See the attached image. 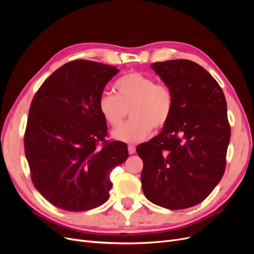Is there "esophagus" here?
<instances>
[{"label":"esophagus","mask_w":254,"mask_h":254,"mask_svg":"<svg viewBox=\"0 0 254 254\" xmlns=\"http://www.w3.org/2000/svg\"><path fill=\"white\" fill-rule=\"evenodd\" d=\"M128 152L130 153V155H133V153L135 152V146L134 145H128Z\"/></svg>","instance_id":"34e87169"}]
</instances>
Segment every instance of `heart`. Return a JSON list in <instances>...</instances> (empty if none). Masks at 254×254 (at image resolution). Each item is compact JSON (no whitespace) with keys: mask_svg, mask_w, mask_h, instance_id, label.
<instances>
[{"mask_svg":"<svg viewBox=\"0 0 254 254\" xmlns=\"http://www.w3.org/2000/svg\"><path fill=\"white\" fill-rule=\"evenodd\" d=\"M114 91L115 95L109 92L99 95L97 108L104 121L113 128L119 127L130 111L132 119L112 133L117 140L139 143L150 134L152 128L160 130L170 123L175 96L167 84L133 71L117 79Z\"/></svg>","mask_w":254,"mask_h":254,"instance_id":"1","label":"heart"}]
</instances>
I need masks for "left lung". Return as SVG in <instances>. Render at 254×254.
<instances>
[{
    "label": "left lung",
    "mask_w": 254,
    "mask_h": 254,
    "mask_svg": "<svg viewBox=\"0 0 254 254\" xmlns=\"http://www.w3.org/2000/svg\"><path fill=\"white\" fill-rule=\"evenodd\" d=\"M151 67L172 89L175 108L162 131L136 147L142 189L152 203L187 209L203 201L224 176L231 136L226 98L194 61L168 60Z\"/></svg>",
    "instance_id": "left-lung-1"
}]
</instances>
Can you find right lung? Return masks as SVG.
I'll list each match as a JSON object with an SVG mask.
<instances>
[{
    "label": "right lung",
    "instance_id": "right-lung-1",
    "mask_svg": "<svg viewBox=\"0 0 254 254\" xmlns=\"http://www.w3.org/2000/svg\"><path fill=\"white\" fill-rule=\"evenodd\" d=\"M115 66L78 59L44 80L33 98L24 133L30 178L49 202L81 212L105 203L110 174L128 158L127 144L109 141L97 108Z\"/></svg>",
    "mask_w": 254,
    "mask_h": 254
}]
</instances>
